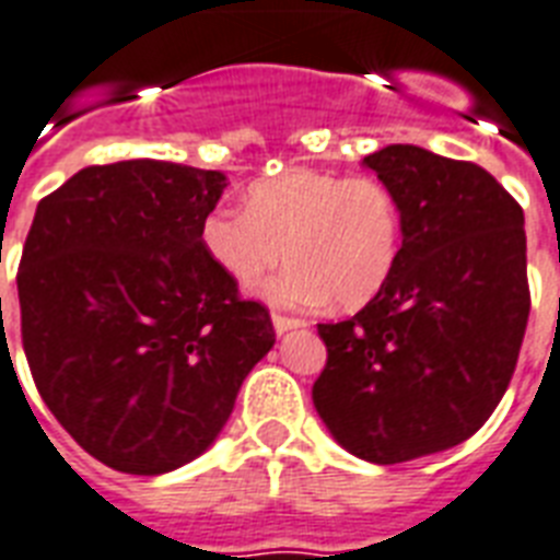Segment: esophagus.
<instances>
[{
	"label": "esophagus",
	"mask_w": 560,
	"mask_h": 560,
	"mask_svg": "<svg viewBox=\"0 0 560 560\" xmlns=\"http://www.w3.org/2000/svg\"><path fill=\"white\" fill-rule=\"evenodd\" d=\"M271 320H275V329H277V335L289 332V329H298V326H306V320H303V317L283 315V312H275V315H271Z\"/></svg>",
	"instance_id": "1"
}]
</instances>
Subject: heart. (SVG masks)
<instances>
[{
	"instance_id": "b5f03b06",
	"label": "heart",
	"mask_w": 560,
	"mask_h": 560,
	"mask_svg": "<svg viewBox=\"0 0 560 560\" xmlns=\"http://www.w3.org/2000/svg\"><path fill=\"white\" fill-rule=\"evenodd\" d=\"M243 208L210 210L202 245L243 289L259 283L285 252L292 266L268 285L271 301L361 308L396 271L401 208L382 178L292 167L248 185Z\"/></svg>"
}]
</instances>
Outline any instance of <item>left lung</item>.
Segmentation results:
<instances>
[{
  "label": "left lung",
  "instance_id": "1",
  "mask_svg": "<svg viewBox=\"0 0 560 560\" xmlns=\"http://www.w3.org/2000/svg\"><path fill=\"white\" fill-rule=\"evenodd\" d=\"M364 164L401 208V254L358 315L317 324L312 387L343 448L396 465L448 451L486 424L512 382L529 320L523 208L471 161L390 144Z\"/></svg>",
  "mask_w": 560,
  "mask_h": 560
}]
</instances>
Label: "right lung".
Segmentation results:
<instances>
[{
	"label": "right lung",
	"instance_id": "obj_1",
	"mask_svg": "<svg viewBox=\"0 0 560 560\" xmlns=\"http://www.w3.org/2000/svg\"><path fill=\"white\" fill-rule=\"evenodd\" d=\"M225 173L118 161L39 199L22 248V350L71 440L124 474L199 457L275 347L271 315L208 257Z\"/></svg>",
	"mask_w": 560,
	"mask_h": 560
}]
</instances>
